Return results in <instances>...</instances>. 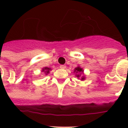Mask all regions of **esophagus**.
<instances>
[{
    "mask_svg": "<svg viewBox=\"0 0 128 128\" xmlns=\"http://www.w3.org/2000/svg\"><path fill=\"white\" fill-rule=\"evenodd\" d=\"M60 68H62V69H65L66 68V66L65 65H60Z\"/></svg>",
    "mask_w": 128,
    "mask_h": 128,
    "instance_id": "obj_1",
    "label": "esophagus"
}]
</instances>
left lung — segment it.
Returning a JSON list of instances; mask_svg holds the SVG:
<instances>
[{"label": "left lung", "instance_id": "obj_1", "mask_svg": "<svg viewBox=\"0 0 128 128\" xmlns=\"http://www.w3.org/2000/svg\"><path fill=\"white\" fill-rule=\"evenodd\" d=\"M74 72H76V73H78V72H83V70H82V69L81 68H80V67H77V68H75V70H74ZM80 75H79V74H78V75H77V77H78V78H79V77H80ZM84 78H82V80H84Z\"/></svg>", "mask_w": 128, "mask_h": 128}]
</instances>
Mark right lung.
Returning <instances> with one entry per match:
<instances>
[{"label": "right lung", "instance_id": "right-lung-1", "mask_svg": "<svg viewBox=\"0 0 128 128\" xmlns=\"http://www.w3.org/2000/svg\"><path fill=\"white\" fill-rule=\"evenodd\" d=\"M50 68H47V67L43 68V71H44V72H46V74H48V72H49V71H50Z\"/></svg>", "mask_w": 128, "mask_h": 128}]
</instances>
